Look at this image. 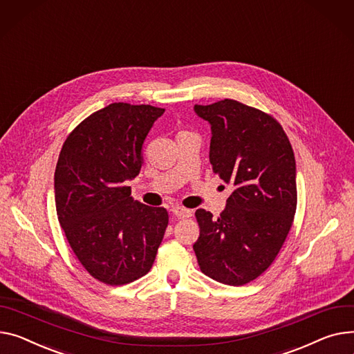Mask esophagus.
I'll return each mask as SVG.
<instances>
[{"instance_id": "34e87169", "label": "esophagus", "mask_w": 354, "mask_h": 354, "mask_svg": "<svg viewBox=\"0 0 354 354\" xmlns=\"http://www.w3.org/2000/svg\"><path fill=\"white\" fill-rule=\"evenodd\" d=\"M172 214H174V216L178 218V219H185V218H191V216H192V210L185 209V207H182V206H175V207L172 209Z\"/></svg>"}]
</instances>
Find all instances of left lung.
<instances>
[{"instance_id":"8db88e82","label":"left lung","mask_w":354,"mask_h":354,"mask_svg":"<svg viewBox=\"0 0 354 354\" xmlns=\"http://www.w3.org/2000/svg\"><path fill=\"white\" fill-rule=\"evenodd\" d=\"M194 109L210 125L212 171L233 186L218 219L196 210L201 234L194 250L206 276L242 286L272 265L292 227L293 149L274 118L256 108L223 100Z\"/></svg>"}]
</instances>
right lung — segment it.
Segmentation results:
<instances>
[{
	"mask_svg": "<svg viewBox=\"0 0 354 354\" xmlns=\"http://www.w3.org/2000/svg\"><path fill=\"white\" fill-rule=\"evenodd\" d=\"M165 109L111 104L69 133L55 178V206L71 249L88 273L120 286L147 274L168 226L165 207L133 201L128 180L142 168V148Z\"/></svg>",
	"mask_w": 354,
	"mask_h": 354,
	"instance_id": "right-lung-1",
	"label": "right lung"
}]
</instances>
